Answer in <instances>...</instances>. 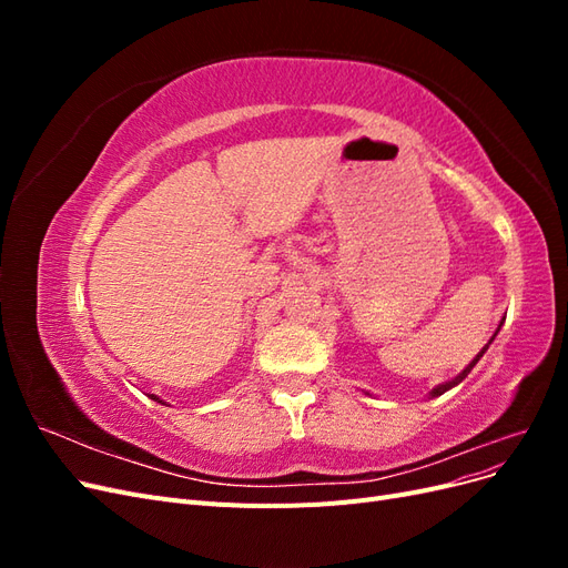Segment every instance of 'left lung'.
I'll return each mask as SVG.
<instances>
[{
	"instance_id": "8db88e82",
	"label": "left lung",
	"mask_w": 568,
	"mask_h": 568,
	"mask_svg": "<svg viewBox=\"0 0 568 568\" xmlns=\"http://www.w3.org/2000/svg\"><path fill=\"white\" fill-rule=\"evenodd\" d=\"M500 326H503V324H500ZM500 326H497V332H500ZM493 338H495V334H493ZM493 338H490V341H488V343H493ZM486 351H488V346H486V348H484V351H480V353H478V355H476V357H474V359H471V365H467V367H464V372H462V374H459V376H455V379H453V382H445V384H440V386H436V388H434V390H432V398H436V395H443V393H445V390H450V388H453V386H457V384H459V382H464V376H467V374H469V372H471V369H474V367H476V363H478V359H480V357H484V353H486Z\"/></svg>"
}]
</instances>
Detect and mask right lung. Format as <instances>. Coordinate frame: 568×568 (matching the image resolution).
Returning a JSON list of instances; mask_svg holds the SVG:
<instances>
[{"label": "right lung", "mask_w": 568, "mask_h": 568, "mask_svg": "<svg viewBox=\"0 0 568 568\" xmlns=\"http://www.w3.org/2000/svg\"><path fill=\"white\" fill-rule=\"evenodd\" d=\"M151 398H153V400H159V398H156V395H151ZM159 403H163V400H159Z\"/></svg>", "instance_id": "1"}]
</instances>
